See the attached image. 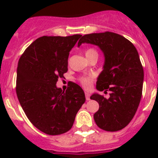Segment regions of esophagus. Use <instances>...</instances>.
Instances as JSON below:
<instances>
[{
	"label": "esophagus",
	"instance_id": "esophagus-1",
	"mask_svg": "<svg viewBox=\"0 0 158 158\" xmlns=\"http://www.w3.org/2000/svg\"><path fill=\"white\" fill-rule=\"evenodd\" d=\"M85 98H86L87 101H89V100H90V94H89V92H85Z\"/></svg>",
	"mask_w": 158,
	"mask_h": 158
}]
</instances>
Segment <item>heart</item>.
Wrapping results in <instances>:
<instances>
[{"mask_svg": "<svg viewBox=\"0 0 158 158\" xmlns=\"http://www.w3.org/2000/svg\"><path fill=\"white\" fill-rule=\"evenodd\" d=\"M93 54H98L97 52V51L94 48H89V49H87L85 51V56L87 57L90 56L91 55ZM94 79V77L93 76H84V77H81L80 79H79V82L81 83V84L84 88H89L90 85H91V83H92V80Z\"/></svg>", "mask_w": 158, "mask_h": 158, "instance_id": "1", "label": "heart"}]
</instances>
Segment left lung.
<instances>
[{"label":"left lung","mask_w":158,"mask_h":158,"mask_svg":"<svg viewBox=\"0 0 158 158\" xmlns=\"http://www.w3.org/2000/svg\"><path fill=\"white\" fill-rule=\"evenodd\" d=\"M82 43L98 46L103 52V69L96 88L104 93L110 91L109 98L98 94L90 97L99 103L94 120L106 131L122 130L135 116L142 97L143 69L139 53L131 42L111 32L84 35L78 47Z\"/></svg>","instance_id":"8db88e82"}]
</instances>
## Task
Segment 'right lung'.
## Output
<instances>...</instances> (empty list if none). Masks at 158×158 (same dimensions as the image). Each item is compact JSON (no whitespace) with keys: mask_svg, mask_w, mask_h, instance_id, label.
Segmentation results:
<instances>
[{"mask_svg":"<svg viewBox=\"0 0 158 158\" xmlns=\"http://www.w3.org/2000/svg\"><path fill=\"white\" fill-rule=\"evenodd\" d=\"M80 34L43 36L28 47L19 60L16 94L23 111L37 129L47 135L69 131L85 102L81 87L71 82L66 91L57 88L68 70L69 52Z\"/></svg>","mask_w":158,"mask_h":158,"instance_id":"right-lung-1","label":"right lung"}]
</instances>
